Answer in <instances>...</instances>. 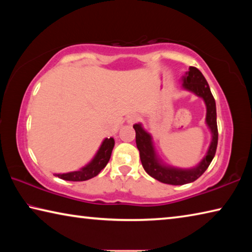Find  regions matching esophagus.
Wrapping results in <instances>:
<instances>
[{
  "instance_id": "1",
  "label": "esophagus",
  "mask_w": 252,
  "mask_h": 252,
  "mask_svg": "<svg viewBox=\"0 0 252 252\" xmlns=\"http://www.w3.org/2000/svg\"><path fill=\"white\" fill-rule=\"evenodd\" d=\"M138 120H139V117L136 116V114H130V116H127L126 119V123H127V125H130V126L134 125V123Z\"/></svg>"
}]
</instances>
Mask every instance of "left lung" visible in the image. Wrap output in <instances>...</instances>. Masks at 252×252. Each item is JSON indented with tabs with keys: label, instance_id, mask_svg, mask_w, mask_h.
Segmentation results:
<instances>
[{
	"label": "left lung",
	"instance_id": "1",
	"mask_svg": "<svg viewBox=\"0 0 252 252\" xmlns=\"http://www.w3.org/2000/svg\"><path fill=\"white\" fill-rule=\"evenodd\" d=\"M181 88L183 90L193 93L201 97L206 104V126L211 133V141L209 144L206 155L199 163L191 168H178L170 165L161 159L156 150L153 138L150 132L144 129L142 123L133 126L135 130V142L140 151L143 169L152 178L158 181L172 186H182L197 180L210 165L216 155L218 144V126H217V108L216 101L210 91V87L206 78L197 67L190 66L185 74L181 76Z\"/></svg>",
	"mask_w": 252,
	"mask_h": 252
}]
</instances>
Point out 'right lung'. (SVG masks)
Here are the masks:
<instances>
[{"mask_svg":"<svg viewBox=\"0 0 252 252\" xmlns=\"http://www.w3.org/2000/svg\"><path fill=\"white\" fill-rule=\"evenodd\" d=\"M114 147V139L113 138H105L102 141L101 146L97 149L94 157L79 170L65 173H54V176L66 181H85L89 179L94 178L101 172L102 169L108 164L110 160L111 153H112Z\"/></svg>","mask_w":252,"mask_h":252,"instance_id":"add662e5","label":"right lung"}]
</instances>
